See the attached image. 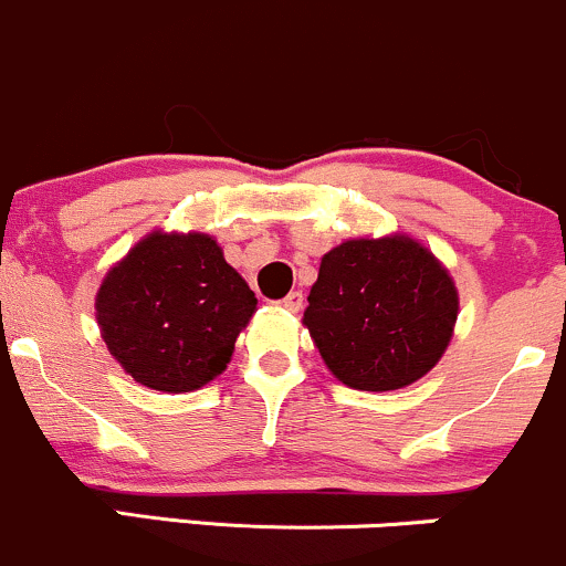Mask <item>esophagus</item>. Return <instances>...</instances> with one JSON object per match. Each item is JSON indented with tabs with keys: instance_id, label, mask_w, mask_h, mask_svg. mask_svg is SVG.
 I'll return each mask as SVG.
<instances>
[{
	"instance_id": "esophagus-1",
	"label": "esophagus",
	"mask_w": 566,
	"mask_h": 566,
	"mask_svg": "<svg viewBox=\"0 0 566 566\" xmlns=\"http://www.w3.org/2000/svg\"><path fill=\"white\" fill-rule=\"evenodd\" d=\"M302 302H304L302 291H291V294L285 296V300H281L283 307L291 310V313H296V310H302Z\"/></svg>"
}]
</instances>
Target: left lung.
Masks as SVG:
<instances>
[{
	"label": "left lung",
	"mask_w": 566,
	"mask_h": 566,
	"mask_svg": "<svg viewBox=\"0 0 566 566\" xmlns=\"http://www.w3.org/2000/svg\"><path fill=\"white\" fill-rule=\"evenodd\" d=\"M304 326L334 377L355 390H398L438 364L457 321V289L415 240H347L328 251Z\"/></svg>",
	"instance_id": "obj_1"
}]
</instances>
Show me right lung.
I'll use <instances>...</instances> for the list:
<instances>
[{
	"label": "right lung",
	"mask_w": 566,
	"mask_h": 566,
	"mask_svg": "<svg viewBox=\"0 0 566 566\" xmlns=\"http://www.w3.org/2000/svg\"><path fill=\"white\" fill-rule=\"evenodd\" d=\"M256 310L249 283L200 232L144 238L101 283V334L136 382L189 392L230 364Z\"/></svg>",
	"instance_id": "obj_1"
}]
</instances>
